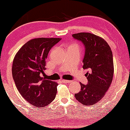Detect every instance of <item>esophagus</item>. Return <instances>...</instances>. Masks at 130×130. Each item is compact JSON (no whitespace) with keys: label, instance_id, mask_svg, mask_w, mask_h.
I'll list each match as a JSON object with an SVG mask.
<instances>
[{"label":"esophagus","instance_id":"1","mask_svg":"<svg viewBox=\"0 0 130 130\" xmlns=\"http://www.w3.org/2000/svg\"><path fill=\"white\" fill-rule=\"evenodd\" d=\"M62 83H71V81H69V80H66V79H62Z\"/></svg>","mask_w":130,"mask_h":130}]
</instances>
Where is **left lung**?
Returning <instances> with one entry per match:
<instances>
[{"label":"left lung","mask_w":130,"mask_h":130,"mask_svg":"<svg viewBox=\"0 0 130 130\" xmlns=\"http://www.w3.org/2000/svg\"><path fill=\"white\" fill-rule=\"evenodd\" d=\"M85 45L83 68L88 69L86 76L88 84L81 85V91L75 94L76 100L84 106L94 105L104 97L114 74L111 49L102 37L89 32L73 34Z\"/></svg>","instance_id":"8db88e82"}]
</instances>
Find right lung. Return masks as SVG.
Masks as SVG:
<instances>
[{
	"label": "right lung",
	"mask_w": 130,
	"mask_h": 130,
	"mask_svg": "<svg viewBox=\"0 0 130 130\" xmlns=\"http://www.w3.org/2000/svg\"><path fill=\"white\" fill-rule=\"evenodd\" d=\"M61 38H35L27 42L16 53L12 73L21 96L36 107H44L56 97L58 84L42 77L45 59Z\"/></svg>",
	"instance_id": "right-lung-1"
}]
</instances>
